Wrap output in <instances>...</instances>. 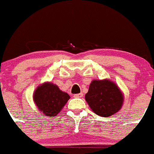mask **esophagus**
<instances>
[{
    "instance_id": "34e87169",
    "label": "esophagus",
    "mask_w": 154,
    "mask_h": 154,
    "mask_svg": "<svg viewBox=\"0 0 154 154\" xmlns=\"http://www.w3.org/2000/svg\"><path fill=\"white\" fill-rule=\"evenodd\" d=\"M83 93H79V94H75V95H74V98H81V97H83Z\"/></svg>"
}]
</instances>
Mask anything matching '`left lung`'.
I'll list each match as a JSON object with an SVG mask.
<instances>
[{
    "label": "left lung",
    "mask_w": 154,
    "mask_h": 154,
    "mask_svg": "<svg viewBox=\"0 0 154 154\" xmlns=\"http://www.w3.org/2000/svg\"><path fill=\"white\" fill-rule=\"evenodd\" d=\"M85 98L92 111L104 117L117 113L123 104V93L109 80H92Z\"/></svg>",
    "instance_id": "obj_1"
}]
</instances>
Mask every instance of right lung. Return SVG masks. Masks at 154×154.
I'll return each mask as SVG.
<instances>
[{
  "instance_id": "obj_1",
  "label": "right lung",
  "mask_w": 154,
  "mask_h": 154,
  "mask_svg": "<svg viewBox=\"0 0 154 154\" xmlns=\"http://www.w3.org/2000/svg\"><path fill=\"white\" fill-rule=\"evenodd\" d=\"M33 98L38 110L50 117H55L60 113L70 96L68 93L60 90L56 85L44 83L36 89Z\"/></svg>"
}]
</instances>
